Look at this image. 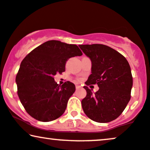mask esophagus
I'll list each match as a JSON object with an SVG mask.
<instances>
[{
    "label": "esophagus",
    "mask_w": 150,
    "mask_h": 150,
    "mask_svg": "<svg viewBox=\"0 0 150 150\" xmlns=\"http://www.w3.org/2000/svg\"><path fill=\"white\" fill-rule=\"evenodd\" d=\"M75 87H76V88H80L81 86H80V85L76 84H75Z\"/></svg>",
    "instance_id": "34e87169"
}]
</instances>
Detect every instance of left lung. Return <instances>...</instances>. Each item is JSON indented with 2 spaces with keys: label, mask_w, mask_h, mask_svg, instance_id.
I'll return each mask as SVG.
<instances>
[{
  "label": "left lung",
  "mask_w": 150,
  "mask_h": 150,
  "mask_svg": "<svg viewBox=\"0 0 150 150\" xmlns=\"http://www.w3.org/2000/svg\"><path fill=\"white\" fill-rule=\"evenodd\" d=\"M91 60V74L86 81V96L81 100L84 112L98 122H111L123 112L131 98L133 79L130 66L122 54L103 44L79 45ZM98 84L95 94L88 86Z\"/></svg>",
  "instance_id": "8db88e82"
}]
</instances>
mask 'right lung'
Masks as SVG:
<instances>
[{"mask_svg": "<svg viewBox=\"0 0 150 150\" xmlns=\"http://www.w3.org/2000/svg\"><path fill=\"white\" fill-rule=\"evenodd\" d=\"M81 55L77 45L51 40L39 45L23 59L16 77L17 94L30 116L49 122L63 114L75 86L69 81L59 86L54 76L65 71L69 58Z\"/></svg>", "mask_w": 150, "mask_h": 150, "instance_id": "obj_1", "label": "right lung"}]
</instances>
